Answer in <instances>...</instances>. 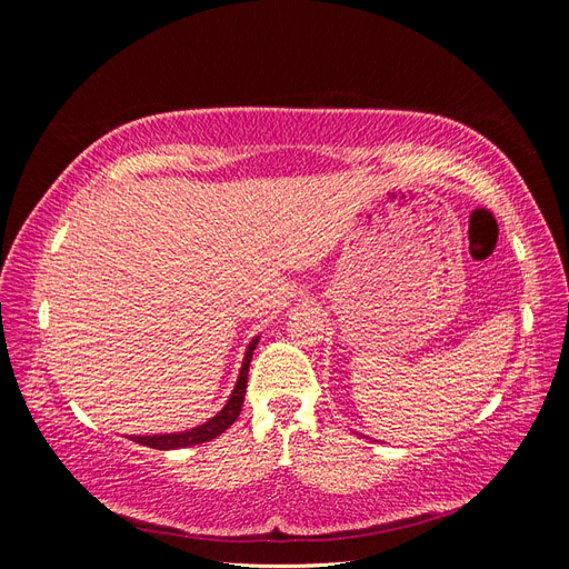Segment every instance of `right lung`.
I'll list each match as a JSON object with an SVG mask.
<instances>
[{"instance_id":"obj_1","label":"right lung","mask_w":569,"mask_h":569,"mask_svg":"<svg viewBox=\"0 0 569 569\" xmlns=\"http://www.w3.org/2000/svg\"><path fill=\"white\" fill-rule=\"evenodd\" d=\"M258 343V337H253L249 341V347L244 351V360L242 368H239V377L237 385L230 393L228 403L222 406L213 418L206 420L203 425H197L192 429H184V432H173V435H151V437H130L134 443L149 446V449H159V451H173V449H187V446H197V443H206L216 437H220L226 429L239 418L242 412V403H244V393H247V380H249V366H251V356Z\"/></svg>"}]
</instances>
